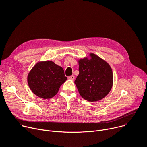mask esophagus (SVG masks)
<instances>
[{"instance_id":"obj_1","label":"esophagus","mask_w":147,"mask_h":147,"mask_svg":"<svg viewBox=\"0 0 147 147\" xmlns=\"http://www.w3.org/2000/svg\"><path fill=\"white\" fill-rule=\"evenodd\" d=\"M74 78H75V76L74 75H72V76H70L68 77V79H69L70 80H74Z\"/></svg>"}]
</instances>
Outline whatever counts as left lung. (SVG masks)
<instances>
[{"label": "left lung", "instance_id": "1", "mask_svg": "<svg viewBox=\"0 0 147 147\" xmlns=\"http://www.w3.org/2000/svg\"><path fill=\"white\" fill-rule=\"evenodd\" d=\"M78 60L79 74L74 83L83 98L89 102L103 99L113 86V73L110 65L93 53Z\"/></svg>", "mask_w": 147, "mask_h": 147}]
</instances>
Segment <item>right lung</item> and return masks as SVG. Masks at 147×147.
<instances>
[{
  "label": "right lung",
  "mask_w": 147,
  "mask_h": 147,
  "mask_svg": "<svg viewBox=\"0 0 147 147\" xmlns=\"http://www.w3.org/2000/svg\"><path fill=\"white\" fill-rule=\"evenodd\" d=\"M67 80L63 68L48 60L38 62L27 77L28 86L33 93L44 99L56 95Z\"/></svg>",
  "instance_id": "1"
}]
</instances>
